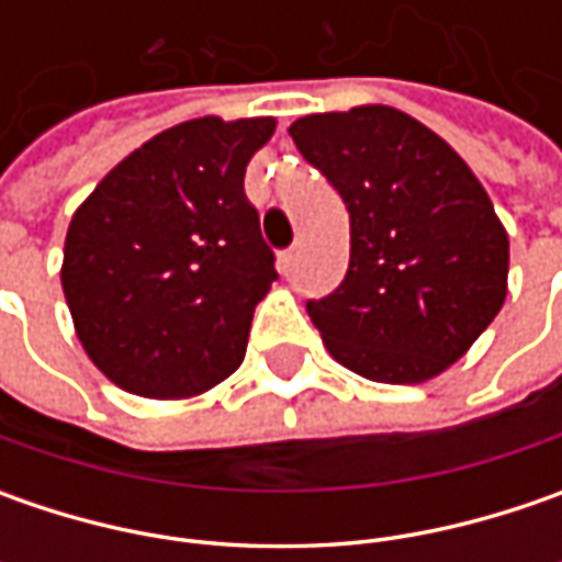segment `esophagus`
<instances>
[{
    "label": "esophagus",
    "instance_id": "1",
    "mask_svg": "<svg viewBox=\"0 0 562 562\" xmlns=\"http://www.w3.org/2000/svg\"><path fill=\"white\" fill-rule=\"evenodd\" d=\"M296 259H300V247L284 249V252H281V259H278V262H281V271H291L293 266H296Z\"/></svg>",
    "mask_w": 562,
    "mask_h": 562
}]
</instances>
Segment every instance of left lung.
I'll return each mask as SVG.
<instances>
[{
    "label": "left lung",
    "instance_id": "left-lung-1",
    "mask_svg": "<svg viewBox=\"0 0 562 562\" xmlns=\"http://www.w3.org/2000/svg\"><path fill=\"white\" fill-rule=\"evenodd\" d=\"M291 137L350 212L347 274L306 303L331 357L384 384L441 375L507 296L509 240L485 187L391 105L306 115Z\"/></svg>",
    "mask_w": 562,
    "mask_h": 562
}]
</instances>
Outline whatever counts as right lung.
<instances>
[{"label": "right lung", "mask_w": 562, "mask_h": 562, "mask_svg": "<svg viewBox=\"0 0 562 562\" xmlns=\"http://www.w3.org/2000/svg\"><path fill=\"white\" fill-rule=\"evenodd\" d=\"M274 119L175 124L119 162L65 237L61 291L99 372L156 400L196 397L247 353L274 252L244 175Z\"/></svg>", "instance_id": "1"}]
</instances>
